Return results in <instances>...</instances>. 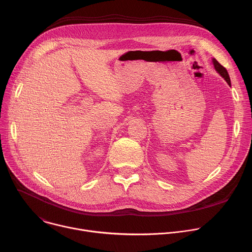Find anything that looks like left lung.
<instances>
[{
	"label": "left lung",
	"instance_id": "obj_1",
	"mask_svg": "<svg viewBox=\"0 0 252 252\" xmlns=\"http://www.w3.org/2000/svg\"><path fill=\"white\" fill-rule=\"evenodd\" d=\"M212 62H213V64H214L215 69L218 70V73H220V76L227 82V84L230 86V85H231V84H230V79H229V75H228V73H227L226 68H225L223 65H221L215 59H213Z\"/></svg>",
	"mask_w": 252,
	"mask_h": 252
}]
</instances>
